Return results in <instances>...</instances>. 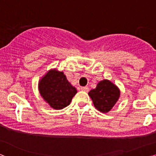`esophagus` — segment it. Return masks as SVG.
Wrapping results in <instances>:
<instances>
[{
  "instance_id": "34e87169",
  "label": "esophagus",
  "mask_w": 156,
  "mask_h": 156,
  "mask_svg": "<svg viewBox=\"0 0 156 156\" xmlns=\"http://www.w3.org/2000/svg\"><path fill=\"white\" fill-rule=\"evenodd\" d=\"M80 89H81L83 91H85V92H88L89 90V88L88 87H81V88Z\"/></svg>"
}]
</instances>
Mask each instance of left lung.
Returning <instances> with one entry per match:
<instances>
[{
    "label": "left lung",
    "mask_w": 156,
    "mask_h": 156,
    "mask_svg": "<svg viewBox=\"0 0 156 156\" xmlns=\"http://www.w3.org/2000/svg\"><path fill=\"white\" fill-rule=\"evenodd\" d=\"M95 108L102 113H108L117 102L120 96L119 89L108 80L99 82L95 89L88 93Z\"/></svg>",
    "instance_id": "left-lung-1"
}]
</instances>
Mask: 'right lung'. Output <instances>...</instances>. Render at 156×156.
I'll return each instance as SVG.
<instances>
[{
  "label": "right lung",
  "mask_w": 156,
  "mask_h": 156,
  "mask_svg": "<svg viewBox=\"0 0 156 156\" xmlns=\"http://www.w3.org/2000/svg\"><path fill=\"white\" fill-rule=\"evenodd\" d=\"M39 90L43 99L56 110L67 107L77 93L63 73L56 70H50L41 80Z\"/></svg>",
  "instance_id": "obj_1"
}]
</instances>
